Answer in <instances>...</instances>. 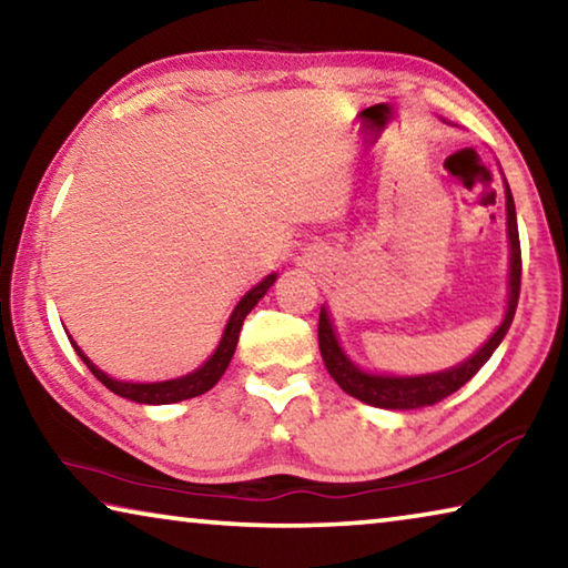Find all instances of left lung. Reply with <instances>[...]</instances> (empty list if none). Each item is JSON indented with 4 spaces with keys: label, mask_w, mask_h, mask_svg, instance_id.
Returning <instances> with one entry per match:
<instances>
[{
    "label": "left lung",
    "mask_w": 568,
    "mask_h": 568,
    "mask_svg": "<svg viewBox=\"0 0 568 568\" xmlns=\"http://www.w3.org/2000/svg\"><path fill=\"white\" fill-rule=\"evenodd\" d=\"M504 195H506V237H508V275H506V311L501 323L496 331L488 335V341L480 348L468 355L450 368L436 371V373H420V376H396V373H373L361 368L348 353L343 351L335 333V325L331 318L328 305H321V323H318V345L325 368H328L331 378L348 393V396L358 398L368 406L386 408V410H416L434 406V403L444 400L450 393H456L460 386L476 376L484 368V363L491 358L494 351L506 338L508 328H511L518 291H521V243H518V225H516V205L511 187L504 178Z\"/></svg>",
    "instance_id": "obj_1"
}]
</instances>
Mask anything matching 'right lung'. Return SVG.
Instances as JSON below:
<instances>
[{"label":"right lung","mask_w":568,"mask_h":568,"mask_svg":"<svg viewBox=\"0 0 568 568\" xmlns=\"http://www.w3.org/2000/svg\"><path fill=\"white\" fill-rule=\"evenodd\" d=\"M277 281V273L265 275L261 283L250 287V291L240 297L237 305L233 307V313H230V318L225 323V331H223V338H220L217 348L210 353V358L197 365L192 373H185V376H178V378H168V381H155V383H134V381H120V378H112L104 373L102 368H98L84 351L80 348L72 341L70 335V343L72 348L80 355L82 363L88 365L92 371V376L98 378L102 386H108L112 393H118L120 398H128L134 403H145V406H168V403H180V400H187V398H195V396H203L210 388L215 386V383L223 378V373L227 371L230 361H233L235 348H237V338H240V328H243V321L247 318V313L253 311L257 305V301L271 291V285Z\"/></svg>","instance_id":"add662e5"}]
</instances>
